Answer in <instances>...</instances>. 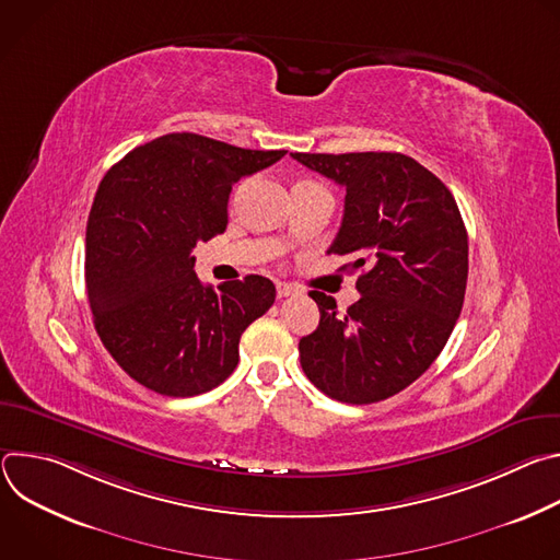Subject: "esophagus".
Masks as SVG:
<instances>
[{"label": "esophagus", "instance_id": "34e87169", "mask_svg": "<svg viewBox=\"0 0 560 560\" xmlns=\"http://www.w3.org/2000/svg\"><path fill=\"white\" fill-rule=\"evenodd\" d=\"M296 292H299V290H296L292 283H283V281L277 283V296H279V299L290 296V294H296Z\"/></svg>", "mask_w": 560, "mask_h": 560}]
</instances>
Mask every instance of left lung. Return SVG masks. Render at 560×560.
<instances>
[{
	"label": "left lung",
	"instance_id": "obj_1",
	"mask_svg": "<svg viewBox=\"0 0 560 560\" xmlns=\"http://www.w3.org/2000/svg\"><path fill=\"white\" fill-rule=\"evenodd\" d=\"M346 188L328 253L361 270L359 301L312 290L322 318L299 341L305 376L341 404H376L417 381L445 348L465 299L467 232L445 184L401 152H292Z\"/></svg>",
	"mask_w": 560,
	"mask_h": 560
}]
</instances>
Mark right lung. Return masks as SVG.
<instances>
[{
	"instance_id": "add662e5",
	"label": "right lung",
	"mask_w": 560,
	"mask_h": 560,
	"mask_svg": "<svg viewBox=\"0 0 560 560\" xmlns=\"http://www.w3.org/2000/svg\"><path fill=\"white\" fill-rule=\"evenodd\" d=\"M283 154L173 132L102 179L86 225L89 303L102 343L143 387L197 396L234 372L238 339L275 303V283L203 285L192 248L225 230L232 186Z\"/></svg>"
}]
</instances>
